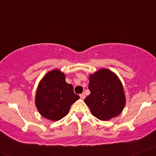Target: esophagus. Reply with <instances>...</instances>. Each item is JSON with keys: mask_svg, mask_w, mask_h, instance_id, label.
<instances>
[{"mask_svg": "<svg viewBox=\"0 0 156 156\" xmlns=\"http://www.w3.org/2000/svg\"><path fill=\"white\" fill-rule=\"evenodd\" d=\"M80 98L82 99V100H84L85 99V98H86V94H84V93H83V94H81L80 95Z\"/></svg>", "mask_w": 156, "mask_h": 156, "instance_id": "obj_1", "label": "esophagus"}]
</instances>
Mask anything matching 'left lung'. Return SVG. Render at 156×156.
<instances>
[{
  "mask_svg": "<svg viewBox=\"0 0 156 156\" xmlns=\"http://www.w3.org/2000/svg\"><path fill=\"white\" fill-rule=\"evenodd\" d=\"M90 94L84 102L91 114L101 121L110 120L122 112L126 94L117 75L107 68H101L89 76Z\"/></svg>",
  "mask_w": 156,
  "mask_h": 156,
  "instance_id": "left-lung-1",
  "label": "left lung"
}]
</instances>
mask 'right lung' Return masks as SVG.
<instances>
[{"instance_id": "right-lung-1", "label": "right lung", "mask_w": 156, "mask_h": 156, "mask_svg": "<svg viewBox=\"0 0 156 156\" xmlns=\"http://www.w3.org/2000/svg\"><path fill=\"white\" fill-rule=\"evenodd\" d=\"M80 98L72 85L65 81V74L58 69L48 72L40 81L36 91L35 105L42 116L58 121L68 113L70 107Z\"/></svg>"}]
</instances>
